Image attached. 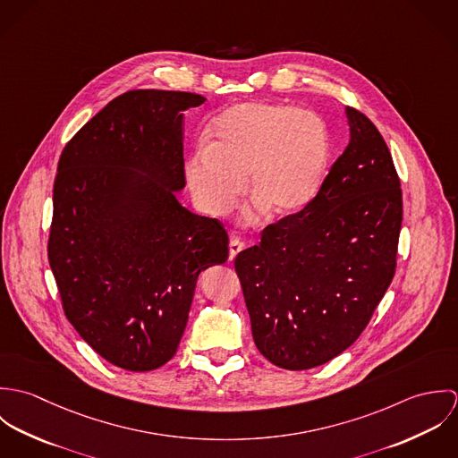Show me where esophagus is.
Segmentation results:
<instances>
[{"label": "esophagus", "mask_w": 458, "mask_h": 458, "mask_svg": "<svg viewBox=\"0 0 458 458\" xmlns=\"http://www.w3.org/2000/svg\"><path fill=\"white\" fill-rule=\"evenodd\" d=\"M242 250H243V243H242L240 240L233 238V240L229 242V259H231V261H234V258H236Z\"/></svg>", "instance_id": "1"}]
</instances>
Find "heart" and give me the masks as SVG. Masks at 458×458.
I'll return each instance as SVG.
<instances>
[{"label": "heart", "instance_id": "heart-1", "mask_svg": "<svg viewBox=\"0 0 458 458\" xmlns=\"http://www.w3.org/2000/svg\"><path fill=\"white\" fill-rule=\"evenodd\" d=\"M329 131L307 109L249 102L224 111L185 164L197 204L209 215L229 213L245 189L275 216H287L312 202L325 185Z\"/></svg>", "mask_w": 458, "mask_h": 458}]
</instances>
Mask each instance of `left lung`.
<instances>
[{
	"label": "left lung",
	"instance_id": "8db88e82",
	"mask_svg": "<svg viewBox=\"0 0 458 458\" xmlns=\"http://www.w3.org/2000/svg\"><path fill=\"white\" fill-rule=\"evenodd\" d=\"M349 144L301 211L269 224L234 267L262 356L285 370L319 367L367 327L392 284L402 191L376 125L345 107Z\"/></svg>",
	"mask_w": 458,
	"mask_h": 458
}]
</instances>
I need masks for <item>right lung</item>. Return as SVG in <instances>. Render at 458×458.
I'll use <instances>...</instances> for the list:
<instances>
[{
	"mask_svg": "<svg viewBox=\"0 0 458 458\" xmlns=\"http://www.w3.org/2000/svg\"><path fill=\"white\" fill-rule=\"evenodd\" d=\"M187 91L133 89L68 142L53 191L49 264L70 325L109 363L148 372L182 340L202 269L227 261L216 218L183 208Z\"/></svg>",
	"mask_w": 458,
	"mask_h": 458,
	"instance_id": "1",
	"label": "right lung"
}]
</instances>
